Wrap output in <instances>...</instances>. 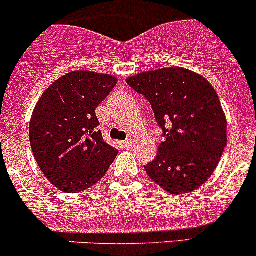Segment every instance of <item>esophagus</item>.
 I'll return each mask as SVG.
<instances>
[{
	"label": "esophagus",
	"mask_w": 256,
	"mask_h": 256,
	"mask_svg": "<svg viewBox=\"0 0 256 256\" xmlns=\"http://www.w3.org/2000/svg\"><path fill=\"white\" fill-rule=\"evenodd\" d=\"M121 144H122L124 148H126V150H131V148H132V146H134V141H131V140H128V141H124V142H121Z\"/></svg>",
	"instance_id": "34e87169"
}]
</instances>
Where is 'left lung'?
<instances>
[{"label":"left lung","instance_id":"8db88e82","mask_svg":"<svg viewBox=\"0 0 256 256\" xmlns=\"http://www.w3.org/2000/svg\"><path fill=\"white\" fill-rule=\"evenodd\" d=\"M151 104L164 142L144 171L172 194L200 188L214 172L226 146V118L204 76L178 66L126 79Z\"/></svg>","mask_w":256,"mask_h":256}]
</instances>
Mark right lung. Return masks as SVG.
I'll list each match as a JSON object with an SVG mask.
<instances>
[{
    "label": "right lung",
    "mask_w": 256,
    "mask_h": 256,
    "mask_svg": "<svg viewBox=\"0 0 256 256\" xmlns=\"http://www.w3.org/2000/svg\"><path fill=\"white\" fill-rule=\"evenodd\" d=\"M118 79L76 70L53 82L38 100L30 122L33 154L49 182L78 193L99 182L118 156L106 144L95 114Z\"/></svg>",
    "instance_id": "add662e5"
}]
</instances>
